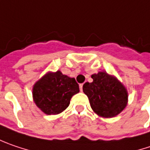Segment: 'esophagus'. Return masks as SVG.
Masks as SVG:
<instances>
[{
  "instance_id": "obj_1",
  "label": "esophagus",
  "mask_w": 150,
  "mask_h": 150,
  "mask_svg": "<svg viewBox=\"0 0 150 150\" xmlns=\"http://www.w3.org/2000/svg\"><path fill=\"white\" fill-rule=\"evenodd\" d=\"M82 87H83V84H80V90H81V92H82Z\"/></svg>"
}]
</instances>
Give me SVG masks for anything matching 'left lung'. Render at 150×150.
<instances>
[{
  "label": "left lung",
  "instance_id": "left-lung-1",
  "mask_svg": "<svg viewBox=\"0 0 150 150\" xmlns=\"http://www.w3.org/2000/svg\"><path fill=\"white\" fill-rule=\"evenodd\" d=\"M93 82L83 85L84 93L88 97L94 113L103 118H113L121 113L128 103L125 86L106 71H99L91 76Z\"/></svg>",
  "mask_w": 150,
  "mask_h": 150
}]
</instances>
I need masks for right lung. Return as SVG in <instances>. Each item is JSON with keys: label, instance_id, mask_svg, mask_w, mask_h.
I'll return each instance as SVG.
<instances>
[{"label": "right lung", "instance_id": "add662e5", "mask_svg": "<svg viewBox=\"0 0 150 150\" xmlns=\"http://www.w3.org/2000/svg\"><path fill=\"white\" fill-rule=\"evenodd\" d=\"M80 92L75 78L63 75L60 70L48 71L32 88L33 100L46 115H58L69 105L71 98Z\"/></svg>", "mask_w": 150, "mask_h": 150}]
</instances>
